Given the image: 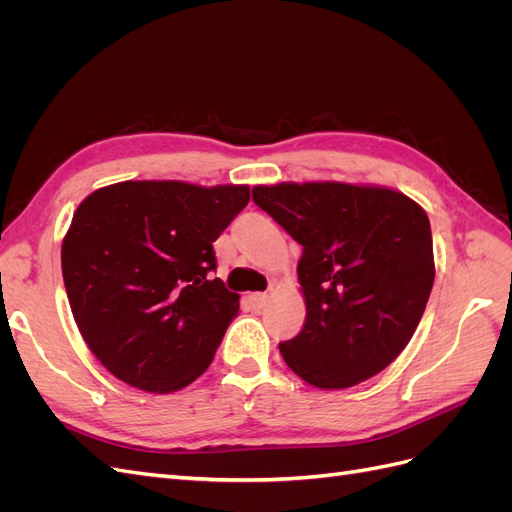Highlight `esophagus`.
<instances>
[{
  "mask_svg": "<svg viewBox=\"0 0 512 512\" xmlns=\"http://www.w3.org/2000/svg\"><path fill=\"white\" fill-rule=\"evenodd\" d=\"M267 301H269V297H267L265 292H252L250 294V303H252L254 309H262V307L267 305Z\"/></svg>",
  "mask_w": 512,
  "mask_h": 512,
  "instance_id": "esophagus-1",
  "label": "esophagus"
}]
</instances>
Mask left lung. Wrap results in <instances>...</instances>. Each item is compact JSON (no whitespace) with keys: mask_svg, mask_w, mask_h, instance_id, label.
<instances>
[{"mask_svg":"<svg viewBox=\"0 0 512 512\" xmlns=\"http://www.w3.org/2000/svg\"><path fill=\"white\" fill-rule=\"evenodd\" d=\"M254 203L303 252L305 324L280 344L286 365L324 391L380 374L408 346L436 277L425 209L384 185L284 181Z\"/></svg>","mask_w":512,"mask_h":512,"instance_id":"left-lung-1","label":"left lung"}]
</instances>
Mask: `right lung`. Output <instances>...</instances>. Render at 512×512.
<instances>
[{
	"mask_svg": "<svg viewBox=\"0 0 512 512\" xmlns=\"http://www.w3.org/2000/svg\"><path fill=\"white\" fill-rule=\"evenodd\" d=\"M250 203V185L121 181L91 192L61 241L76 327L115 378L175 393L203 376L239 294L215 269L213 241Z\"/></svg>",
	"mask_w": 512,
	"mask_h": 512,
	"instance_id": "obj_1",
	"label": "right lung"
}]
</instances>
